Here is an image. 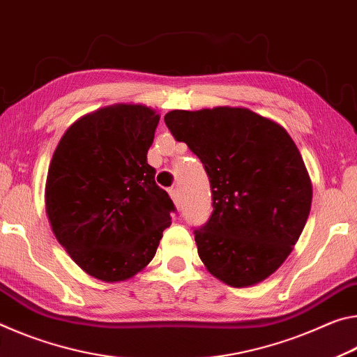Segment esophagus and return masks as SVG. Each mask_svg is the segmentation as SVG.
I'll use <instances>...</instances> for the list:
<instances>
[{
    "label": "esophagus",
    "instance_id": "esophagus-1",
    "mask_svg": "<svg viewBox=\"0 0 357 357\" xmlns=\"http://www.w3.org/2000/svg\"><path fill=\"white\" fill-rule=\"evenodd\" d=\"M169 196H171V199L174 201V204H175V207H180V191H178V188H171L169 190Z\"/></svg>",
    "mask_w": 357,
    "mask_h": 357
}]
</instances>
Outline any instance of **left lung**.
Wrapping results in <instances>:
<instances>
[{
	"label": "left lung",
	"mask_w": 357,
	"mask_h": 357,
	"mask_svg": "<svg viewBox=\"0 0 357 357\" xmlns=\"http://www.w3.org/2000/svg\"><path fill=\"white\" fill-rule=\"evenodd\" d=\"M165 121L210 178L213 212L195 229L204 266L234 288L272 275L299 241L312 207V182L294 140L245 107L172 110Z\"/></svg>",
	"instance_id": "obj_1"
}]
</instances>
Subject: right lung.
<instances>
[{
	"mask_svg": "<svg viewBox=\"0 0 357 357\" xmlns=\"http://www.w3.org/2000/svg\"><path fill=\"white\" fill-rule=\"evenodd\" d=\"M160 121L142 104H114L68 128L52 156L45 213L89 275L123 282L153 259L174 202L147 162Z\"/></svg>",
	"mask_w": 357,
	"mask_h": 357,
	"instance_id": "1",
	"label": "right lung"
}]
</instances>
